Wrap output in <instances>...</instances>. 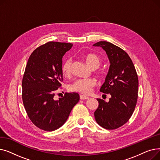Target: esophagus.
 Segmentation results:
<instances>
[{
	"label": "esophagus",
	"mask_w": 160,
	"mask_h": 160,
	"mask_svg": "<svg viewBox=\"0 0 160 160\" xmlns=\"http://www.w3.org/2000/svg\"><path fill=\"white\" fill-rule=\"evenodd\" d=\"M80 98L81 100H88V99H89V97H86V96H84V95H81L80 96Z\"/></svg>",
	"instance_id": "obj_1"
}]
</instances>
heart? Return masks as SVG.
Listing matches in <instances>:
<instances>
[{
  "label": "heart",
  "instance_id": "1",
  "mask_svg": "<svg viewBox=\"0 0 160 160\" xmlns=\"http://www.w3.org/2000/svg\"><path fill=\"white\" fill-rule=\"evenodd\" d=\"M84 60L88 65L92 69H95L101 63V58L98 55L93 53H89L84 56ZM72 59L67 58L64 61L62 70L65 76H69L71 72ZM98 74L100 77L104 75V72L100 71ZM96 85V80L94 78H79L75 80L69 86V90L73 92H78L83 95L89 94L93 88Z\"/></svg>",
  "mask_w": 160,
  "mask_h": 160
}]
</instances>
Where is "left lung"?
I'll return each mask as SVG.
<instances>
[{
  "mask_svg": "<svg viewBox=\"0 0 160 160\" xmlns=\"http://www.w3.org/2000/svg\"><path fill=\"white\" fill-rule=\"evenodd\" d=\"M102 47L110 65L100 92L110 94L109 102L97 98L98 107L94 113L97 122L107 130L117 129L127 122L136 106L139 81L135 67L128 54L110 42L93 45Z\"/></svg>",
  "mask_w": 160,
  "mask_h": 160,
  "instance_id": "1",
  "label": "left lung"
}]
</instances>
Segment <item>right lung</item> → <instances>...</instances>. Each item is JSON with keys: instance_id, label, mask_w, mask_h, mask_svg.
<instances>
[{"instance_id": "1", "label": "right lung", "mask_w": 160, "mask_h": 160, "mask_svg": "<svg viewBox=\"0 0 160 160\" xmlns=\"http://www.w3.org/2000/svg\"><path fill=\"white\" fill-rule=\"evenodd\" d=\"M72 43L50 41L31 54L22 81V98L33 124L45 131L60 128L68 119L80 96L65 93L54 100V92L63 81L62 58Z\"/></svg>"}]
</instances>
